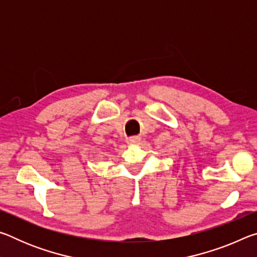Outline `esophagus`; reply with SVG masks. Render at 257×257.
<instances>
[{
	"mask_svg": "<svg viewBox=\"0 0 257 257\" xmlns=\"http://www.w3.org/2000/svg\"><path fill=\"white\" fill-rule=\"evenodd\" d=\"M138 141H139V139L137 137H132V138L128 139V143H129V144H136V143H138Z\"/></svg>",
	"mask_w": 257,
	"mask_h": 257,
	"instance_id": "obj_1",
	"label": "esophagus"
}]
</instances>
